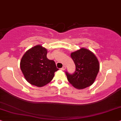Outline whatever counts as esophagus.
<instances>
[{
  "label": "esophagus",
  "mask_w": 121,
  "mask_h": 121,
  "mask_svg": "<svg viewBox=\"0 0 121 121\" xmlns=\"http://www.w3.org/2000/svg\"><path fill=\"white\" fill-rule=\"evenodd\" d=\"M65 68H66V67H65V65H64V66H63V67H62V68H60V69L62 70V71H65Z\"/></svg>",
  "instance_id": "34e87169"
}]
</instances>
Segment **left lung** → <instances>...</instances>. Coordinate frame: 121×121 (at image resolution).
I'll return each instance as SVG.
<instances>
[{"instance_id": "obj_1", "label": "left lung", "mask_w": 121, "mask_h": 121, "mask_svg": "<svg viewBox=\"0 0 121 121\" xmlns=\"http://www.w3.org/2000/svg\"><path fill=\"white\" fill-rule=\"evenodd\" d=\"M71 56L75 64L76 71L72 74L66 72L68 81L77 89L90 86L99 71V62L96 56L89 49L82 48L71 53Z\"/></svg>"}]
</instances>
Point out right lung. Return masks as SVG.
Instances as JSON below:
<instances>
[{
    "instance_id": "add662e5",
    "label": "right lung",
    "mask_w": 121,
    "mask_h": 121,
    "mask_svg": "<svg viewBox=\"0 0 121 121\" xmlns=\"http://www.w3.org/2000/svg\"><path fill=\"white\" fill-rule=\"evenodd\" d=\"M47 49L37 45L27 50L20 62L24 77L32 85L43 87L50 82L58 70L53 60L47 57Z\"/></svg>"
}]
</instances>
